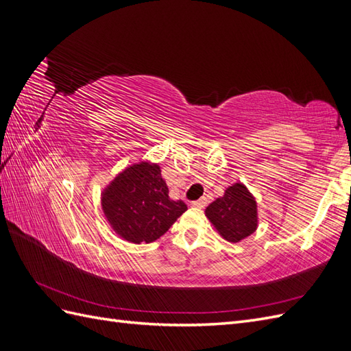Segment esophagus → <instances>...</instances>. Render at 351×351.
I'll list each match as a JSON object with an SVG mask.
<instances>
[{"instance_id": "1", "label": "esophagus", "mask_w": 351, "mask_h": 351, "mask_svg": "<svg viewBox=\"0 0 351 351\" xmlns=\"http://www.w3.org/2000/svg\"><path fill=\"white\" fill-rule=\"evenodd\" d=\"M192 206H193V208H199V209L205 208V206H206V199H199V200L192 202Z\"/></svg>"}]
</instances>
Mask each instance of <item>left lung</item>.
<instances>
[{"instance_id": "1", "label": "left lung", "mask_w": 351, "mask_h": 351, "mask_svg": "<svg viewBox=\"0 0 351 351\" xmlns=\"http://www.w3.org/2000/svg\"><path fill=\"white\" fill-rule=\"evenodd\" d=\"M205 215L218 234L230 243L247 239L259 226L256 197L241 182L232 183L224 195L210 202Z\"/></svg>"}]
</instances>
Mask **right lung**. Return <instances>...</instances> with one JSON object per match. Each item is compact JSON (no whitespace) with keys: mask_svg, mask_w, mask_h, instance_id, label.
<instances>
[{"mask_svg":"<svg viewBox=\"0 0 351 351\" xmlns=\"http://www.w3.org/2000/svg\"><path fill=\"white\" fill-rule=\"evenodd\" d=\"M168 192L161 165L141 159L125 167L102 189V212L123 240L152 243L187 210L183 200L169 199Z\"/></svg>","mask_w":351,"mask_h":351,"instance_id":"add662e5","label":"right lung"}]
</instances>
